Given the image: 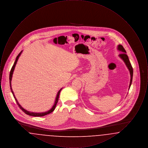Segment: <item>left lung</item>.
<instances>
[{
	"mask_svg": "<svg viewBox=\"0 0 148 148\" xmlns=\"http://www.w3.org/2000/svg\"><path fill=\"white\" fill-rule=\"evenodd\" d=\"M118 49L121 51L123 53H120L119 54V56L124 60V62H125V63L126 64L128 69L130 71V85H129V88L131 86L132 84V80H133V67L132 66V64L130 62V60L129 59V58L128 56H127V54H126V51L125 49L124 48V47L121 45H118Z\"/></svg>",
	"mask_w": 148,
	"mask_h": 148,
	"instance_id": "8db88e82",
	"label": "left lung"
}]
</instances>
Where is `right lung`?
Listing matches in <instances>:
<instances>
[{"instance_id":"right-lung-1","label":"right lung","mask_w":148,"mask_h":148,"mask_svg":"<svg viewBox=\"0 0 148 148\" xmlns=\"http://www.w3.org/2000/svg\"><path fill=\"white\" fill-rule=\"evenodd\" d=\"M21 52H22V51H21V53L18 55V56H16V59H15V61L14 64H13V66H12V69H11L10 72V74H9V82H10V86L11 92H12V94H13V97H14V98H15V101H16V103H17L18 106L19 107V108L21 109V110H22L24 113H25L26 114L29 115L33 116H44V115H47V114H49L51 113V112H53L54 110V109H55V108H56V104H57V103H58V99H59V97L60 92V91L62 90V88L61 89H60V90H59V91L58 92L57 95H56V101H55L54 105L52 107V108H51L50 110H49V111H48V112H44V113H33V112H29V111H27V110H25L24 109H23V108L21 107V106L19 104V103L18 102V100H16V99L15 98V95H14V92H13L12 89V86H11V80H12V75H13V73L14 68H15V65H16V62H17V61H18V58H19V56H20V55H21Z\"/></svg>"}]
</instances>
